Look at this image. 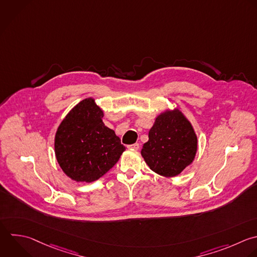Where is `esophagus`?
I'll use <instances>...</instances> for the list:
<instances>
[{"label": "esophagus", "instance_id": "obj_1", "mask_svg": "<svg viewBox=\"0 0 257 257\" xmlns=\"http://www.w3.org/2000/svg\"><path fill=\"white\" fill-rule=\"evenodd\" d=\"M127 148H128V149H131V150H135V151H138V150L140 149V145H139L138 143H136V144L130 145Z\"/></svg>", "mask_w": 257, "mask_h": 257}]
</instances>
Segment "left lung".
I'll list each match as a JSON object with an SVG mask.
<instances>
[{
	"label": "left lung",
	"instance_id": "left-lung-1",
	"mask_svg": "<svg viewBox=\"0 0 257 257\" xmlns=\"http://www.w3.org/2000/svg\"><path fill=\"white\" fill-rule=\"evenodd\" d=\"M197 148L191 122L176 108L157 116L141 154L152 171L171 178L193 163Z\"/></svg>",
	"mask_w": 257,
	"mask_h": 257
}]
</instances>
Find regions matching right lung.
<instances>
[{
	"label": "right lung",
	"mask_w": 257,
	"mask_h": 257,
	"mask_svg": "<svg viewBox=\"0 0 257 257\" xmlns=\"http://www.w3.org/2000/svg\"><path fill=\"white\" fill-rule=\"evenodd\" d=\"M103 111L93 98L76 104L61 121L54 141L55 156L62 171L76 182L91 183L106 174L125 147L104 125Z\"/></svg>",
	"instance_id": "right-lung-1"
}]
</instances>
